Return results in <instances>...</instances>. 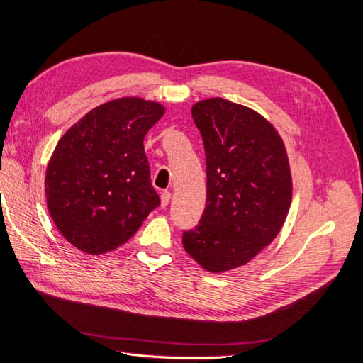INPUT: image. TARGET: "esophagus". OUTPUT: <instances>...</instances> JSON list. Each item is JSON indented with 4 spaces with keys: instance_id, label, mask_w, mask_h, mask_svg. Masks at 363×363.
<instances>
[{
    "instance_id": "esophagus-1",
    "label": "esophagus",
    "mask_w": 363,
    "mask_h": 363,
    "mask_svg": "<svg viewBox=\"0 0 363 363\" xmlns=\"http://www.w3.org/2000/svg\"><path fill=\"white\" fill-rule=\"evenodd\" d=\"M169 200H171V192L163 191L162 195H160V206H162V207H167L168 203H169Z\"/></svg>"
}]
</instances>
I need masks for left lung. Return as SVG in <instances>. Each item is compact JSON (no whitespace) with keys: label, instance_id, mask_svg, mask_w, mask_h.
<instances>
[{"label":"left lung","instance_id":"8db88e82","mask_svg":"<svg viewBox=\"0 0 363 363\" xmlns=\"http://www.w3.org/2000/svg\"><path fill=\"white\" fill-rule=\"evenodd\" d=\"M206 150L207 204L183 233L186 252L208 272L245 265L281 230L292 200L283 139L267 118L224 98L191 108Z\"/></svg>","mask_w":363,"mask_h":363}]
</instances>
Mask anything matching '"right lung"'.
<instances>
[{"mask_svg":"<svg viewBox=\"0 0 363 363\" xmlns=\"http://www.w3.org/2000/svg\"><path fill=\"white\" fill-rule=\"evenodd\" d=\"M163 113L160 103L116 98L87 112L57 142L45 174L47 206L75 248L116 250L160 204L144 138Z\"/></svg>","mask_w":363,"mask_h":363,"instance_id":"add662e5","label":"right lung"}]
</instances>
